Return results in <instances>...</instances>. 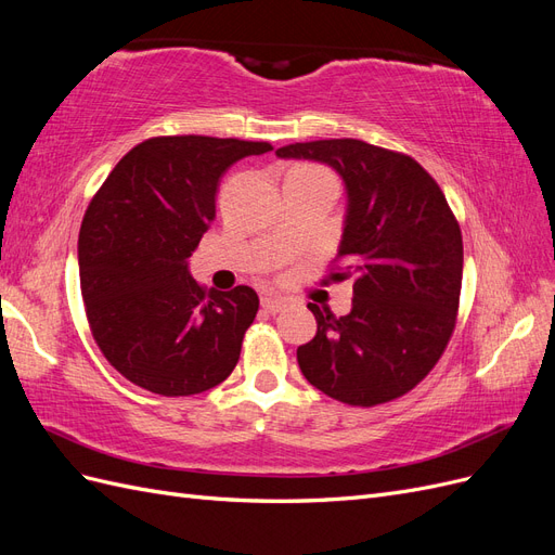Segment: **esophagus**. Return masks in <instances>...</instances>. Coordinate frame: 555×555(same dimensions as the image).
I'll list each match as a JSON object with an SVG mask.
<instances>
[{
	"instance_id": "obj_1",
	"label": "esophagus",
	"mask_w": 555,
	"mask_h": 555,
	"mask_svg": "<svg viewBox=\"0 0 555 555\" xmlns=\"http://www.w3.org/2000/svg\"><path fill=\"white\" fill-rule=\"evenodd\" d=\"M261 308H263L266 312L275 314V312H282L284 308H287V300H282V298H278V296H261Z\"/></svg>"
}]
</instances>
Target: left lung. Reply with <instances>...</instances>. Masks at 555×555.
<instances>
[{"label": "left lung", "instance_id": "left-lung-1", "mask_svg": "<svg viewBox=\"0 0 555 555\" xmlns=\"http://www.w3.org/2000/svg\"><path fill=\"white\" fill-rule=\"evenodd\" d=\"M278 157L333 166L349 201L331 278H354L351 312L308 304L317 335L296 351L300 373L354 408L405 396L440 361L459 317L463 236L440 184L410 155L359 139L292 143Z\"/></svg>", "mask_w": 555, "mask_h": 555}]
</instances>
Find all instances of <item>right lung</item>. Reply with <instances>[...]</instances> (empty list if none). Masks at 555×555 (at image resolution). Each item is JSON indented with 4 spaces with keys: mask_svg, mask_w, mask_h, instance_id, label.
Wrapping results in <instances>:
<instances>
[{
    "mask_svg": "<svg viewBox=\"0 0 555 555\" xmlns=\"http://www.w3.org/2000/svg\"><path fill=\"white\" fill-rule=\"evenodd\" d=\"M266 141L155 137L131 147L92 196L80 224V294L92 338L131 384L194 396L222 384L241 359L259 296L198 284L188 259L215 220L231 164Z\"/></svg>",
    "mask_w": 555,
    "mask_h": 555,
    "instance_id": "1",
    "label": "right lung"
}]
</instances>
